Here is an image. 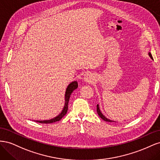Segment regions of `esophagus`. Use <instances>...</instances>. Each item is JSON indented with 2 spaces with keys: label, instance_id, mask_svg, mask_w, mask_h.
<instances>
[{
  "label": "esophagus",
  "instance_id": "1",
  "mask_svg": "<svg viewBox=\"0 0 160 160\" xmlns=\"http://www.w3.org/2000/svg\"><path fill=\"white\" fill-rule=\"evenodd\" d=\"M94 75L89 72H85L83 75V79L87 83H91L94 81Z\"/></svg>",
  "mask_w": 160,
  "mask_h": 160
}]
</instances>
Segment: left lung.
Listing matches in <instances>:
<instances>
[{
    "label": "left lung",
    "instance_id": "left-lung-1",
    "mask_svg": "<svg viewBox=\"0 0 160 160\" xmlns=\"http://www.w3.org/2000/svg\"><path fill=\"white\" fill-rule=\"evenodd\" d=\"M148 55H149V57L151 58V59H152V60H153V57H152V54H151V52H148ZM97 112H98V115H99V117H100L101 119H103L104 121H105V122H115V121L111 120V119H109V118H108L107 117H105V115L102 113V112H101V109H100V108H99V104L97 105Z\"/></svg>",
    "mask_w": 160,
    "mask_h": 160
}]
</instances>
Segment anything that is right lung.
Segmentation results:
<instances>
[{"mask_svg":"<svg viewBox=\"0 0 160 160\" xmlns=\"http://www.w3.org/2000/svg\"><path fill=\"white\" fill-rule=\"evenodd\" d=\"M77 88H78V83H77V81H76L71 82V83H69V85L67 86L65 91V103H64L63 108H62V111H61L59 115H57L56 117L50 119L37 120V121H35V122L47 124V123H52L60 121L62 118H63V116L65 115V114L67 112V110H68V103H69V98L71 93H72V91H73L75 89H76Z\"/></svg>","mask_w":160,"mask_h":160,"instance_id":"add662e5","label":"right lung"}]
</instances>
